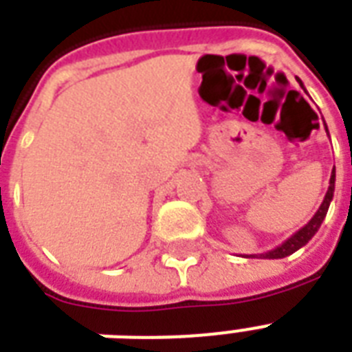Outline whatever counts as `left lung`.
Returning a JSON list of instances; mask_svg holds the SVG:
<instances>
[{"mask_svg":"<svg viewBox=\"0 0 352 352\" xmlns=\"http://www.w3.org/2000/svg\"><path fill=\"white\" fill-rule=\"evenodd\" d=\"M298 82H300V85L303 87V84H301V80L298 78ZM305 89V87H303ZM325 131H327L329 135V129L327 126H325ZM334 181H336V170H333V173H331V181H329V190L327 193H325V197H323V203L320 204V208H318V212L314 215H312V219L307 223L303 228H300V230L296 232V234H292L287 241H283L281 245L276 246V248H272V250L265 252V254H252V256H245V257H259V259H281V257H287L290 256V254H294L296 250H300L301 246H305L309 241L314 237V234L318 232V228L322 226L323 219H325V215H327V210H329V204H331V201H333L334 197Z\"/></svg>","mask_w":352,"mask_h":352,"instance_id":"1","label":"left lung"}]
</instances>
